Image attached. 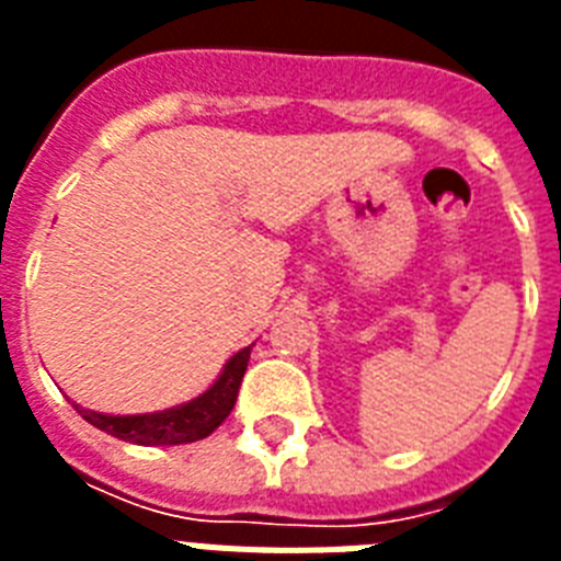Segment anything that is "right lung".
I'll return each mask as SVG.
<instances>
[{
  "mask_svg": "<svg viewBox=\"0 0 561 561\" xmlns=\"http://www.w3.org/2000/svg\"><path fill=\"white\" fill-rule=\"evenodd\" d=\"M247 360H250V346L236 352V355L227 360V367H224V373L218 375V381L211 383L209 390L188 401V404H180V408L160 410V413H142V416H107V413H95V410L78 408V404H75V410H78L90 425H95L99 431H104V434L110 436H118V439H125V443H194V439L209 436L211 431L229 416V410L236 408L238 387H241V378H244Z\"/></svg>",
  "mask_w": 561,
  "mask_h": 561,
  "instance_id": "obj_1",
  "label": "right lung"
}]
</instances>
